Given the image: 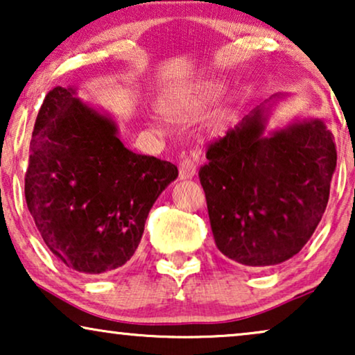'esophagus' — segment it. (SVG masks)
Instances as JSON below:
<instances>
[{
  "instance_id": "1",
  "label": "esophagus",
  "mask_w": 355,
  "mask_h": 355,
  "mask_svg": "<svg viewBox=\"0 0 355 355\" xmlns=\"http://www.w3.org/2000/svg\"><path fill=\"white\" fill-rule=\"evenodd\" d=\"M197 174L196 157H184L179 163V178L181 179H192Z\"/></svg>"
}]
</instances>
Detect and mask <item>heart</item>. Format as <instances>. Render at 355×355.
Wrapping results in <instances>:
<instances>
[{
	"mask_svg": "<svg viewBox=\"0 0 355 355\" xmlns=\"http://www.w3.org/2000/svg\"><path fill=\"white\" fill-rule=\"evenodd\" d=\"M225 89V82L218 79L197 80L191 82V84H184L178 87V89L171 90L159 100V110L169 119H191L192 116L200 113L208 105H211L213 101L220 98ZM225 118V113L218 114V118L213 121V128H220V124Z\"/></svg>",
	"mask_w": 355,
	"mask_h": 355,
	"instance_id": "obj_1",
	"label": "heart"
}]
</instances>
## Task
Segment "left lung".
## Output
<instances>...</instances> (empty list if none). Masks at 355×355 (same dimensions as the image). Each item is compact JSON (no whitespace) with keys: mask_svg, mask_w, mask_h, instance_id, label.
Wrapping results in <instances>:
<instances>
[{"mask_svg":"<svg viewBox=\"0 0 355 355\" xmlns=\"http://www.w3.org/2000/svg\"><path fill=\"white\" fill-rule=\"evenodd\" d=\"M276 94L207 150L198 171L218 250L250 268L289 260L322 220L336 168L333 134L318 118L268 130Z\"/></svg>","mask_w":355,"mask_h":355,"instance_id":"obj_1","label":"left lung"}]
</instances>
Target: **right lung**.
<instances>
[{
    "label": "right lung",
    "instance_id": "right-lung-1",
    "mask_svg": "<svg viewBox=\"0 0 355 355\" xmlns=\"http://www.w3.org/2000/svg\"><path fill=\"white\" fill-rule=\"evenodd\" d=\"M116 121L55 87L38 111L26 173V202L43 242L85 275L130 260L150 208L178 168L124 147Z\"/></svg>",
    "mask_w": 355,
    "mask_h": 355
}]
</instances>
